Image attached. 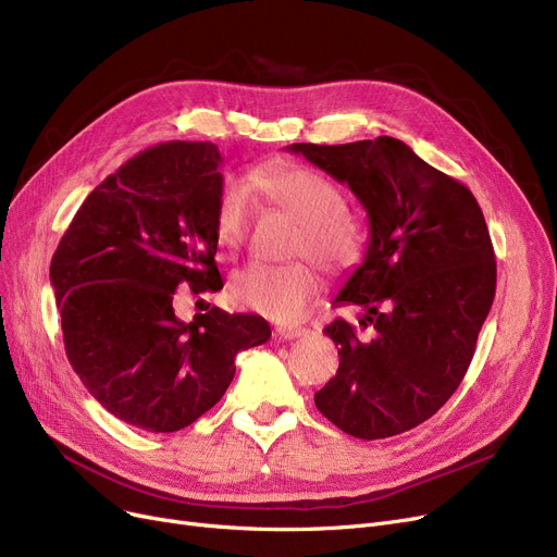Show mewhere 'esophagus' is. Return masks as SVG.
Masks as SVG:
<instances>
[{
	"label": "esophagus",
	"instance_id": "1",
	"mask_svg": "<svg viewBox=\"0 0 557 557\" xmlns=\"http://www.w3.org/2000/svg\"><path fill=\"white\" fill-rule=\"evenodd\" d=\"M302 334H305L302 327H286V325H280V327L275 330V336H277L280 341H296V338H300Z\"/></svg>",
	"mask_w": 557,
	"mask_h": 557
}]
</instances>
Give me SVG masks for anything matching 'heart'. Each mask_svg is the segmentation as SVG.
<instances>
[{"label": "heart", "mask_w": 557, "mask_h": 557, "mask_svg": "<svg viewBox=\"0 0 557 557\" xmlns=\"http://www.w3.org/2000/svg\"><path fill=\"white\" fill-rule=\"evenodd\" d=\"M252 183L302 230L296 250L327 267H345L361 252V227L345 214L343 191L325 175L302 166H263ZM248 178H227L216 196L214 230L223 246L237 248L246 239L255 212V189ZM230 290L239 305L273 318L296 320L318 290V275L309 263L250 261L234 273Z\"/></svg>", "instance_id": "b5f03b06"}]
</instances>
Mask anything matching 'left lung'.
Wrapping results in <instances>:
<instances>
[{"mask_svg": "<svg viewBox=\"0 0 557 557\" xmlns=\"http://www.w3.org/2000/svg\"><path fill=\"white\" fill-rule=\"evenodd\" d=\"M286 151L349 187L370 223L366 257L334 302L363 307L334 320L338 370L315 408L341 431L379 441L429 420L472 363L496 288L490 232L474 194L395 137L290 144Z\"/></svg>", "mask_w": 557, "mask_h": 557, "instance_id": "8db88e82", "label": "left lung"}]
</instances>
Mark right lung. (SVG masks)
<instances>
[{
	"mask_svg": "<svg viewBox=\"0 0 557 557\" xmlns=\"http://www.w3.org/2000/svg\"><path fill=\"white\" fill-rule=\"evenodd\" d=\"M212 141H166L116 169L85 198L49 277L67 359L108 413L151 433L181 431L223 397L234 357L267 343L261 315L212 307L191 323L173 294L223 288Z\"/></svg>",
	"mask_w": 557,
	"mask_h": 557,
	"instance_id": "right-lung-1",
	"label": "right lung"
}]
</instances>
